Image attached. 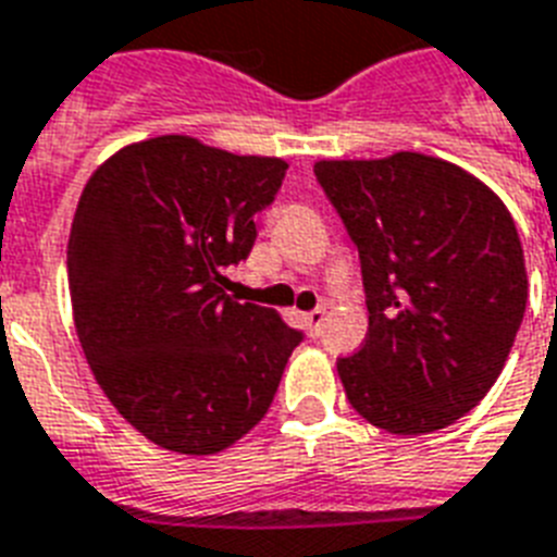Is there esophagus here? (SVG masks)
Listing matches in <instances>:
<instances>
[{"instance_id": "obj_1", "label": "esophagus", "mask_w": 557, "mask_h": 557, "mask_svg": "<svg viewBox=\"0 0 557 557\" xmlns=\"http://www.w3.org/2000/svg\"><path fill=\"white\" fill-rule=\"evenodd\" d=\"M323 321H326V309H323V306H318V309H312V312L304 314V323L309 326V332H312V335H318V332H321Z\"/></svg>"}]
</instances>
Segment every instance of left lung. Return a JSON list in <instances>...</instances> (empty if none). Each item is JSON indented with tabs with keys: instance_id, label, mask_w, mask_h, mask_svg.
I'll list each match as a JSON object with an SVG mask.
<instances>
[{
	"instance_id": "left-lung-1",
	"label": "left lung",
	"mask_w": 557,
	"mask_h": 557,
	"mask_svg": "<svg viewBox=\"0 0 557 557\" xmlns=\"http://www.w3.org/2000/svg\"><path fill=\"white\" fill-rule=\"evenodd\" d=\"M314 176L356 243L370 312L364 347L338 361L349 405L398 436L448 428L492 389L527 312L515 219L422 152L318 161Z\"/></svg>"
}]
</instances>
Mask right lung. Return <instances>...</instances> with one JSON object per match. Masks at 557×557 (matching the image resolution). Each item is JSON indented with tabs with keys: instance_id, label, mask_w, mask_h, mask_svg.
<instances>
[{
	"instance_id": "add662e5",
	"label": "right lung",
	"mask_w": 557,
	"mask_h": 557,
	"mask_svg": "<svg viewBox=\"0 0 557 557\" xmlns=\"http://www.w3.org/2000/svg\"><path fill=\"white\" fill-rule=\"evenodd\" d=\"M283 159L187 135L129 144L83 187L69 236L74 326L117 413L161 448L208 457L269 413L304 332L225 295L277 196Z\"/></svg>"
}]
</instances>
